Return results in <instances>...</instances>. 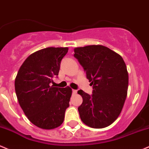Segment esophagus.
I'll return each instance as SVG.
<instances>
[{"mask_svg": "<svg viewBox=\"0 0 149 149\" xmlns=\"http://www.w3.org/2000/svg\"><path fill=\"white\" fill-rule=\"evenodd\" d=\"M77 93V90H74V89L72 90V93H73V94H76Z\"/></svg>", "mask_w": 149, "mask_h": 149, "instance_id": "esophagus-1", "label": "esophagus"}]
</instances>
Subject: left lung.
I'll return each instance as SVG.
<instances>
[{
	"label": "left lung",
	"instance_id": "1",
	"mask_svg": "<svg viewBox=\"0 0 149 149\" xmlns=\"http://www.w3.org/2000/svg\"><path fill=\"white\" fill-rule=\"evenodd\" d=\"M74 51L93 88L91 96L78 91L83 98L78 108L80 118L90 127H106L118 118L127 94L129 76L124 60L102 45L75 48Z\"/></svg>",
	"mask_w": 149,
	"mask_h": 149
}]
</instances>
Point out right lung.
<instances>
[{"label": "right lung", "instance_id": "right-lung-1", "mask_svg": "<svg viewBox=\"0 0 149 149\" xmlns=\"http://www.w3.org/2000/svg\"><path fill=\"white\" fill-rule=\"evenodd\" d=\"M68 47H48L31 53L24 61L15 80L19 106L32 124L43 130L61 126L70 106L72 91L51 86L58 76Z\"/></svg>", "mask_w": 149, "mask_h": 149}]
</instances>
